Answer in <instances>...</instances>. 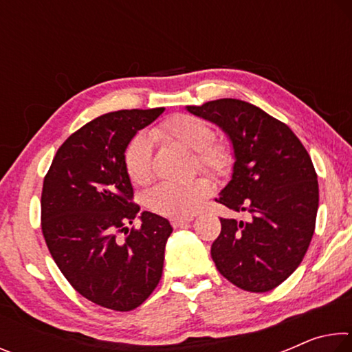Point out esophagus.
Returning <instances> with one entry per match:
<instances>
[{
    "label": "esophagus",
    "instance_id": "esophagus-1",
    "mask_svg": "<svg viewBox=\"0 0 352 352\" xmlns=\"http://www.w3.org/2000/svg\"><path fill=\"white\" fill-rule=\"evenodd\" d=\"M190 220H192L190 217H186V219H170V225L174 226V228H180V226L189 223Z\"/></svg>",
    "mask_w": 352,
    "mask_h": 352
}]
</instances>
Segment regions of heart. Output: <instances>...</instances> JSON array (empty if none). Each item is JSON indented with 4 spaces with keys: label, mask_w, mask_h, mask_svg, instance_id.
Instances as JSON below:
<instances>
[{
    "label": "heart",
    "mask_w": 352,
    "mask_h": 352,
    "mask_svg": "<svg viewBox=\"0 0 352 352\" xmlns=\"http://www.w3.org/2000/svg\"><path fill=\"white\" fill-rule=\"evenodd\" d=\"M155 141L177 142L178 146L194 152L199 169L211 175H222L231 164L228 146L216 141L210 124L204 119L175 115L151 130ZM124 164L130 180L136 184H146L152 178V140L146 135H136L129 142L124 153ZM211 186L205 178H195L182 183H160L148 190L147 206L160 216L183 219L199 210L210 195Z\"/></svg>",
    "instance_id": "1"
}]
</instances>
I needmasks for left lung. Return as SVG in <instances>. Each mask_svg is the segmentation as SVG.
<instances>
[{"mask_svg":"<svg viewBox=\"0 0 352 352\" xmlns=\"http://www.w3.org/2000/svg\"><path fill=\"white\" fill-rule=\"evenodd\" d=\"M186 110L216 124L233 147V172L219 204L250 220L220 219L211 256L220 275L269 292L301 264L314 236L318 182L312 160L284 122L245 100L217 99Z\"/></svg>","mask_w":352,"mask_h":352,"instance_id":"left-lung-1","label":"left lung"}]
</instances>
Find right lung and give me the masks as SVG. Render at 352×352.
Returning <instances> with one entry per match:
<instances>
[{"label": "right lung", "instance_id": "1", "mask_svg": "<svg viewBox=\"0 0 352 352\" xmlns=\"http://www.w3.org/2000/svg\"><path fill=\"white\" fill-rule=\"evenodd\" d=\"M163 111L119 110L93 119L60 146L43 182L41 231L52 259L82 296L111 311H133L162 279L172 226L132 204L124 153ZM135 217L142 226L130 230Z\"/></svg>", "mask_w": 352, "mask_h": 352}]
</instances>
